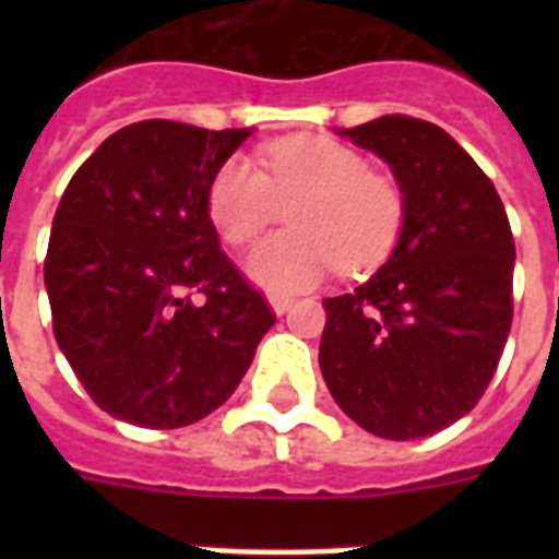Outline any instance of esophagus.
<instances>
[{"mask_svg":"<svg viewBox=\"0 0 559 559\" xmlns=\"http://www.w3.org/2000/svg\"><path fill=\"white\" fill-rule=\"evenodd\" d=\"M270 305H272V310H275V313L284 316L289 310V307H293V298H289V296H278V293H275V296H270Z\"/></svg>","mask_w":559,"mask_h":559,"instance_id":"esophagus-1","label":"esophagus"}]
</instances>
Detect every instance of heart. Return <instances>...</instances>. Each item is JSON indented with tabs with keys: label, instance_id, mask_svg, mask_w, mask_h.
I'll use <instances>...</instances> for the list:
<instances>
[{
	"label": "heart",
	"instance_id": "b5f03b06",
	"mask_svg": "<svg viewBox=\"0 0 559 559\" xmlns=\"http://www.w3.org/2000/svg\"><path fill=\"white\" fill-rule=\"evenodd\" d=\"M261 168L243 156L219 165L209 214L231 246H249L289 205L293 228L249 258V275L272 293L313 287L336 266L362 272L389 258L403 226V197L362 153L324 135L263 144Z\"/></svg>",
	"mask_w": 559,
	"mask_h": 559
}]
</instances>
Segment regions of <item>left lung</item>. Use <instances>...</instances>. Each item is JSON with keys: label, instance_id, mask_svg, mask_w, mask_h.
<instances>
[{"label": "left lung", "instance_id": "8db88e82", "mask_svg": "<svg viewBox=\"0 0 559 559\" xmlns=\"http://www.w3.org/2000/svg\"><path fill=\"white\" fill-rule=\"evenodd\" d=\"M342 135L389 162L403 228L382 270L322 301L319 366L354 424L412 441L467 415L493 380L516 246L493 182L441 127L382 116Z\"/></svg>", "mask_w": 559, "mask_h": 559}]
</instances>
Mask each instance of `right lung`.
<instances>
[{
  "instance_id": "right-lung-1",
  "label": "right lung",
  "mask_w": 559,
  "mask_h": 559,
  "mask_svg": "<svg viewBox=\"0 0 559 559\" xmlns=\"http://www.w3.org/2000/svg\"><path fill=\"white\" fill-rule=\"evenodd\" d=\"M249 133L139 121L109 135L60 197L43 270L51 328L86 394L118 420H202L275 324L209 217L211 179Z\"/></svg>"
}]
</instances>
